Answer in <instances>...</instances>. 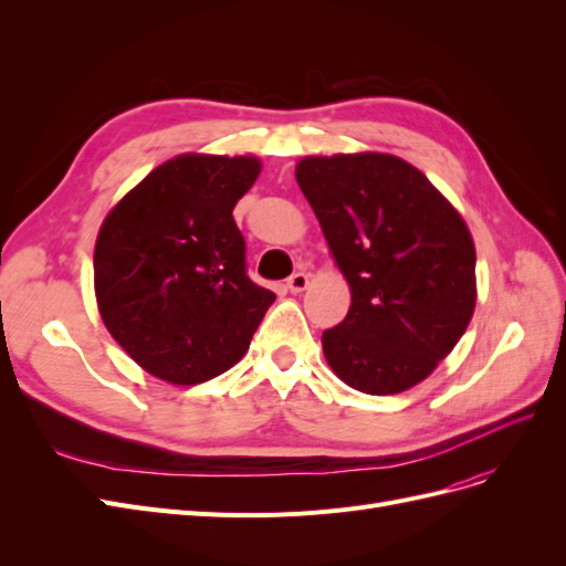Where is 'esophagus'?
Wrapping results in <instances>:
<instances>
[{
  "label": "esophagus",
  "mask_w": 566,
  "mask_h": 566,
  "mask_svg": "<svg viewBox=\"0 0 566 566\" xmlns=\"http://www.w3.org/2000/svg\"><path fill=\"white\" fill-rule=\"evenodd\" d=\"M306 285H310V276H306V273H302V271L293 273V276L285 281V287L290 290V293H302V290H306Z\"/></svg>",
  "instance_id": "obj_1"
}]
</instances>
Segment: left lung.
Returning <instances> with one entry per match:
<instances>
[{"instance_id":"left-lung-1","label":"left lung","mask_w":566,"mask_h":566,"mask_svg":"<svg viewBox=\"0 0 566 566\" xmlns=\"http://www.w3.org/2000/svg\"><path fill=\"white\" fill-rule=\"evenodd\" d=\"M295 177L352 287L345 321L321 337L325 361L375 397L422 382L474 314L468 224L420 169L387 153L302 158Z\"/></svg>"}]
</instances>
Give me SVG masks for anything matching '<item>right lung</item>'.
I'll use <instances>...</instances> for the list:
<instances>
[{
    "instance_id": "add662e5",
    "label": "right lung",
    "mask_w": 566,
    "mask_h": 566,
    "mask_svg": "<svg viewBox=\"0 0 566 566\" xmlns=\"http://www.w3.org/2000/svg\"><path fill=\"white\" fill-rule=\"evenodd\" d=\"M260 169L252 156L186 153L153 169L101 224V318L160 380L198 385L235 366L276 300L250 281L245 238L233 221Z\"/></svg>"
}]
</instances>
